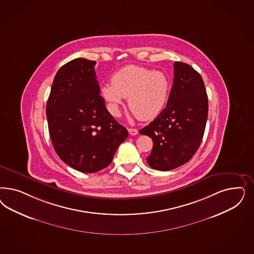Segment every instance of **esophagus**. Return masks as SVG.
I'll return each mask as SVG.
<instances>
[{
	"label": "esophagus",
	"mask_w": 254,
	"mask_h": 254,
	"mask_svg": "<svg viewBox=\"0 0 254 254\" xmlns=\"http://www.w3.org/2000/svg\"><path fill=\"white\" fill-rule=\"evenodd\" d=\"M128 131H129V133L131 135H136L138 133V131L136 129H133V128H130Z\"/></svg>",
	"instance_id": "obj_1"
}]
</instances>
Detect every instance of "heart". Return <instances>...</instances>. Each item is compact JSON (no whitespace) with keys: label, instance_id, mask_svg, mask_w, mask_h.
Instances as JSON below:
<instances>
[{"label":"heart","instance_id":"heart-1","mask_svg":"<svg viewBox=\"0 0 254 254\" xmlns=\"http://www.w3.org/2000/svg\"><path fill=\"white\" fill-rule=\"evenodd\" d=\"M170 88L169 77L163 72L129 65L115 73L111 84L101 87V93L113 116H119L123 99L128 97L131 112L146 122L155 119L162 112Z\"/></svg>","mask_w":254,"mask_h":254}]
</instances>
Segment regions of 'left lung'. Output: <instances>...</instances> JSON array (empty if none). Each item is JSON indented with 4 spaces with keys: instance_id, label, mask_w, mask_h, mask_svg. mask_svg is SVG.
Here are the masks:
<instances>
[{
    "instance_id": "1",
    "label": "left lung",
    "mask_w": 254,
    "mask_h": 254,
    "mask_svg": "<svg viewBox=\"0 0 254 254\" xmlns=\"http://www.w3.org/2000/svg\"><path fill=\"white\" fill-rule=\"evenodd\" d=\"M207 113L208 99L202 76L191 66L176 62L166 107L139 131L153 141L148 165L168 171L189 162L203 139Z\"/></svg>"
}]
</instances>
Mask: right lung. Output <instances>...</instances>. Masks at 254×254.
Instances as JSON below:
<instances>
[{"instance_id": "1", "label": "right lung", "mask_w": 254, "mask_h": 254, "mask_svg": "<svg viewBox=\"0 0 254 254\" xmlns=\"http://www.w3.org/2000/svg\"><path fill=\"white\" fill-rule=\"evenodd\" d=\"M95 64L77 58L62 66L46 109L56 153L67 165L83 173L98 172L108 166L128 136L100 95Z\"/></svg>"}]
</instances>
